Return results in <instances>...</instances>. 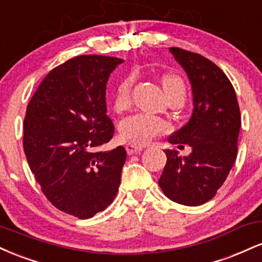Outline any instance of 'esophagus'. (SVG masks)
<instances>
[{
  "label": "esophagus",
  "mask_w": 262,
  "mask_h": 262,
  "mask_svg": "<svg viewBox=\"0 0 262 262\" xmlns=\"http://www.w3.org/2000/svg\"><path fill=\"white\" fill-rule=\"evenodd\" d=\"M144 146L143 145H135V144H128L127 146H125V150H127V152L129 155L132 154H135V152H139L143 150Z\"/></svg>",
  "instance_id": "esophagus-1"
}]
</instances>
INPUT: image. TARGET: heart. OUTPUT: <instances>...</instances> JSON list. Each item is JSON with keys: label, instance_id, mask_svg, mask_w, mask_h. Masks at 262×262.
I'll use <instances>...</instances> for the list:
<instances>
[{"label": "heart", "instance_id": "1", "mask_svg": "<svg viewBox=\"0 0 262 262\" xmlns=\"http://www.w3.org/2000/svg\"><path fill=\"white\" fill-rule=\"evenodd\" d=\"M133 83L134 75L123 79L117 86L113 96V108L116 112L123 113L133 106ZM162 85L171 101H181L186 98V85L177 75H166L162 77ZM170 130L169 123L150 114H134L121 123V134L128 143L148 144L158 135Z\"/></svg>", "mask_w": 262, "mask_h": 262}]
</instances>
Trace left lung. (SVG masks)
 <instances>
[{"label": "left lung", "instance_id": "left-lung-1", "mask_svg": "<svg viewBox=\"0 0 262 262\" xmlns=\"http://www.w3.org/2000/svg\"><path fill=\"white\" fill-rule=\"evenodd\" d=\"M187 74L193 112L187 124L169 137L171 144L191 146L188 156L164 150L167 161L159 186L171 201L183 206L208 202L223 185L235 162L242 117L235 91L223 71L204 56L170 48Z\"/></svg>", "mask_w": 262, "mask_h": 262}]
</instances>
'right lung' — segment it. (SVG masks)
<instances>
[{
	"label": "right lung",
	"instance_id": "add662e5",
	"mask_svg": "<svg viewBox=\"0 0 262 262\" xmlns=\"http://www.w3.org/2000/svg\"><path fill=\"white\" fill-rule=\"evenodd\" d=\"M123 60L80 55L53 69L33 95L23 123V149L41 192L59 210L89 219L113 202L127 159L107 116L108 77Z\"/></svg>",
	"mask_w": 262,
	"mask_h": 262
}]
</instances>
